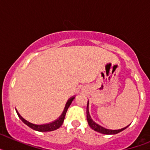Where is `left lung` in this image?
<instances>
[{"mask_svg":"<svg viewBox=\"0 0 150 150\" xmlns=\"http://www.w3.org/2000/svg\"><path fill=\"white\" fill-rule=\"evenodd\" d=\"M87 111H86V114H87V121H88V125H89V126L91 127V128L95 131L98 132H100L101 134H116L119 133V132H122L124 129H125L126 128H128V126L125 127L124 128H122V129H119V130H110V129H107V128H103L102 126L98 125L97 123H95L93 120H91V116L89 115V112H88V104H87V108H86Z\"/></svg>","mask_w":150,"mask_h":150,"instance_id":"1","label":"left lung"}]
</instances>
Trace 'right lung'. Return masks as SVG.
<instances>
[{"mask_svg": "<svg viewBox=\"0 0 150 150\" xmlns=\"http://www.w3.org/2000/svg\"><path fill=\"white\" fill-rule=\"evenodd\" d=\"M74 99V97L71 98V99H69L68 101H67V104L65 106V108H64V110L63 113L62 114V116L58 119L57 120H55V122H52L51 123H49V124H46V125H34L32 124V123L29 122H28L27 120H25V119L22 117L20 116V114L18 113V111L16 110L17 114H18V117L20 118L21 120L25 124H26L28 127H30V128H32V129L35 130V131H38V132H52V131H54V130H56L58 128H60L62 126V125L63 124V122L64 120V117H65L66 112H67V109H68V107H70L71 105V102L73 101V100Z\"/></svg>", "mask_w": 150, "mask_h": 150, "instance_id": "1", "label": "right lung"}]
</instances>
